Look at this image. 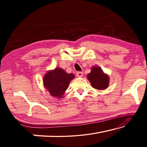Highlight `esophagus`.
<instances>
[{"mask_svg": "<svg viewBox=\"0 0 147 147\" xmlns=\"http://www.w3.org/2000/svg\"><path fill=\"white\" fill-rule=\"evenodd\" d=\"M76 76L78 77H82L83 76V73L82 72H77L76 73Z\"/></svg>", "mask_w": 147, "mask_h": 147, "instance_id": "esophagus-1", "label": "esophagus"}]
</instances>
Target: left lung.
<instances>
[{
    "mask_svg": "<svg viewBox=\"0 0 147 147\" xmlns=\"http://www.w3.org/2000/svg\"><path fill=\"white\" fill-rule=\"evenodd\" d=\"M88 78L94 88L99 90L105 89L109 85V76L104 74L99 67H93Z\"/></svg>",
    "mask_w": 147,
    "mask_h": 147,
    "instance_id": "8db88e82",
    "label": "left lung"
}]
</instances>
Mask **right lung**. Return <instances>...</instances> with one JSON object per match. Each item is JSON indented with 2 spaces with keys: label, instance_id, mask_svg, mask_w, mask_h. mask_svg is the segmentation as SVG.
<instances>
[{
  "label": "right lung",
  "instance_id": "1",
  "mask_svg": "<svg viewBox=\"0 0 147 147\" xmlns=\"http://www.w3.org/2000/svg\"><path fill=\"white\" fill-rule=\"evenodd\" d=\"M74 78L73 74H69L61 68H56L47 73L43 78V84L52 96L61 98L68 88L69 84Z\"/></svg>",
  "mask_w": 147,
  "mask_h": 147
}]
</instances>
